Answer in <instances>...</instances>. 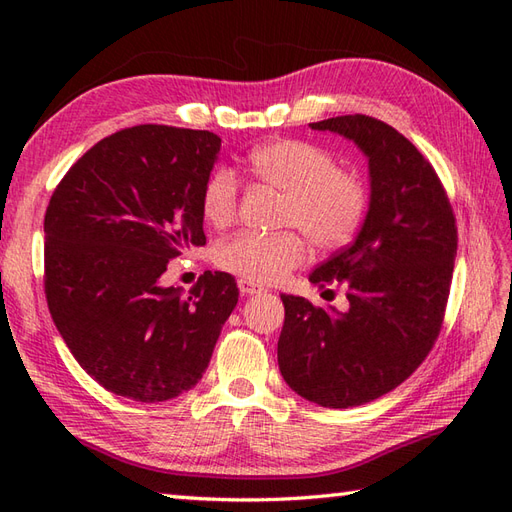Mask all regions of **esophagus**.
<instances>
[{"instance_id": "1", "label": "esophagus", "mask_w": 512, "mask_h": 512, "mask_svg": "<svg viewBox=\"0 0 512 512\" xmlns=\"http://www.w3.org/2000/svg\"><path fill=\"white\" fill-rule=\"evenodd\" d=\"M237 286H239V292H242V297H253V295H262V292H266L264 286H259V284H255V281H248V279H239Z\"/></svg>"}]
</instances>
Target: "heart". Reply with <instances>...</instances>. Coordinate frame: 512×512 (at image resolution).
<instances>
[{"instance_id":"b5f03b06","label":"heart","mask_w":512,"mask_h":512,"mask_svg":"<svg viewBox=\"0 0 512 512\" xmlns=\"http://www.w3.org/2000/svg\"><path fill=\"white\" fill-rule=\"evenodd\" d=\"M246 169L259 184L284 193L279 226L299 228L319 250H339L361 231L372 200L369 184L356 169L336 165L325 147L295 138L270 140L250 151ZM237 209L239 184L233 173H211L202 189L204 220L226 228L235 222ZM300 234L239 233L220 244L215 262L255 284H277L308 262L307 236Z\"/></svg>"}]
</instances>
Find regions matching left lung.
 I'll list each match as a JSON object with an SVG mask.
<instances>
[{"label": "left lung", "mask_w": 512, "mask_h": 512, "mask_svg": "<svg viewBox=\"0 0 512 512\" xmlns=\"http://www.w3.org/2000/svg\"><path fill=\"white\" fill-rule=\"evenodd\" d=\"M354 140L372 200L356 239L310 273L345 286L347 310L281 295V376L321 407L365 405L409 378L436 343L458 253V226L436 169L394 127L365 114L310 123Z\"/></svg>", "instance_id": "8db88e82"}]
</instances>
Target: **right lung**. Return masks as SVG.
I'll return each instance as SVG.
<instances>
[{
  "instance_id": "obj_1",
  "label": "right lung",
  "mask_w": 512,
  "mask_h": 512,
  "mask_svg": "<svg viewBox=\"0 0 512 512\" xmlns=\"http://www.w3.org/2000/svg\"><path fill=\"white\" fill-rule=\"evenodd\" d=\"M222 138L136 125L99 140L54 189L43 220L46 299L72 356L116 396L162 402L209 367L237 306L228 273L187 297L162 288L169 259L204 246L202 189Z\"/></svg>"
}]
</instances>
